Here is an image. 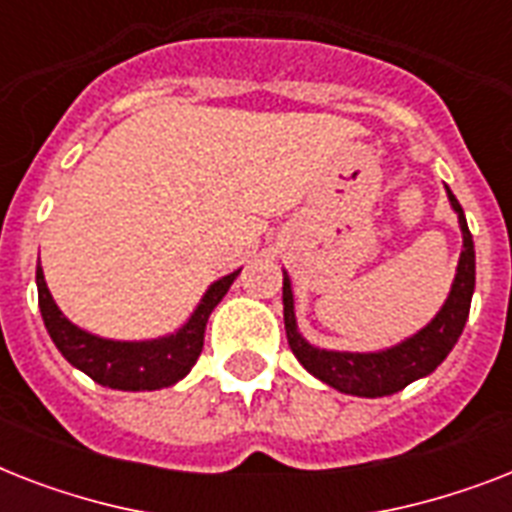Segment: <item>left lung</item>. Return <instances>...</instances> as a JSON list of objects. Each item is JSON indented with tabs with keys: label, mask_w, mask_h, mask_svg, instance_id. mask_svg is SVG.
Instances as JSON below:
<instances>
[{
	"label": "left lung",
	"mask_w": 512,
	"mask_h": 512,
	"mask_svg": "<svg viewBox=\"0 0 512 512\" xmlns=\"http://www.w3.org/2000/svg\"><path fill=\"white\" fill-rule=\"evenodd\" d=\"M446 196L457 212L462 231V252L452 289H449V297L441 305V311L420 332H414L398 345L374 350V353H350V350H327L311 345L297 329L292 281L284 271V295L281 297H284V329H287L289 348L316 380L327 382L329 388L348 393V396H393L398 390H404L409 382L436 372V366L452 353L454 342L460 340L462 329H465L473 289H476V249H473V236L468 231L465 212H462L460 201L454 199V193L449 191V185H446Z\"/></svg>",
	"instance_id": "obj_1"
}]
</instances>
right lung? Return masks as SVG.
I'll use <instances>...</instances> for the list:
<instances>
[{"label":"right lung","mask_w":512,"mask_h":512,"mask_svg":"<svg viewBox=\"0 0 512 512\" xmlns=\"http://www.w3.org/2000/svg\"><path fill=\"white\" fill-rule=\"evenodd\" d=\"M239 271L209 284L199 305L193 308L191 319L177 332L156 337V340H106V337L76 327L52 300L42 265H36L39 311H42L44 327L50 332L55 348L63 353L68 364L92 377L98 385L114 390H162L191 372V366L196 364L204 348L209 313L215 311L217 303L231 289Z\"/></svg>","instance_id":"add662e5"}]
</instances>
